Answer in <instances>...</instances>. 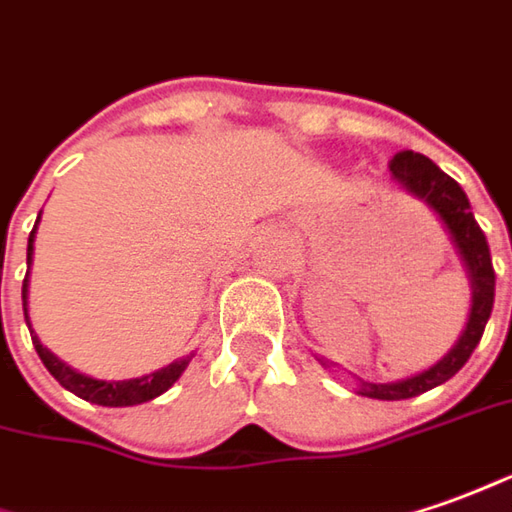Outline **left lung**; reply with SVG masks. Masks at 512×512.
<instances>
[{
  "instance_id": "obj_1",
  "label": "left lung",
  "mask_w": 512,
  "mask_h": 512,
  "mask_svg": "<svg viewBox=\"0 0 512 512\" xmlns=\"http://www.w3.org/2000/svg\"><path fill=\"white\" fill-rule=\"evenodd\" d=\"M389 170H392V179L401 184L406 193L426 201L431 210L440 215V221L446 224L448 235L465 263L468 280H471V314H468L465 330L457 344L434 367L412 375V378L392 381V384H373V381L358 378V395L378 398V401H403V398H415V395H423L429 389L446 384L451 375H457L465 367V361L476 350V344L485 333V325H488L490 311H493L496 271H493V260H490L488 238L476 224L471 201L460 184L437 168L431 159L415 154V151L395 154V159L389 162Z\"/></svg>"
}]
</instances>
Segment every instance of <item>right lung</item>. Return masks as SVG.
<instances>
[{"label":"right lung","instance_id":"add662e5","mask_svg":"<svg viewBox=\"0 0 512 512\" xmlns=\"http://www.w3.org/2000/svg\"><path fill=\"white\" fill-rule=\"evenodd\" d=\"M41 215V212H38ZM38 224V221H36ZM33 241H36V227L30 232V241H27V277H24L22 285V305H24V319H27V328H30V314H27V283H30V263H33ZM30 336H33V344H36V353L38 358L44 361V367L50 370V375L69 392H75L78 398L89 403H97V406H137V403L145 401H154L159 398L162 392H168L176 381H179V375L187 370V364H190V356L179 358V361H173L168 367H162V370H156V373L142 375V378H128V381H97V378H89V375L78 373V370H72V367H66L61 358L50 353L44 344L38 342V336L30 330Z\"/></svg>","mask_w":512,"mask_h":512}]
</instances>
